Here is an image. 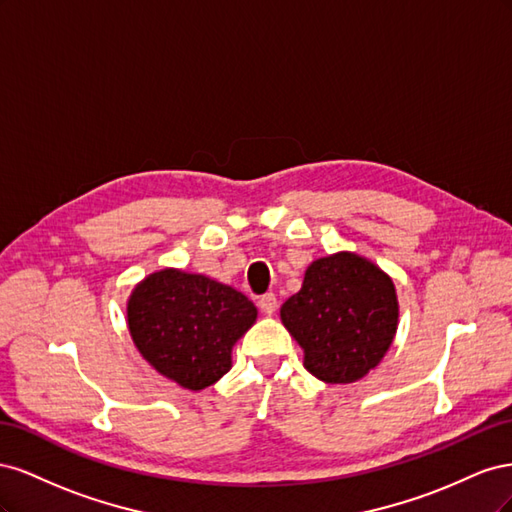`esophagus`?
<instances>
[{
	"mask_svg": "<svg viewBox=\"0 0 512 512\" xmlns=\"http://www.w3.org/2000/svg\"><path fill=\"white\" fill-rule=\"evenodd\" d=\"M258 305H260V309L262 312H265L267 316H271L275 309H277V297L273 292H267L265 297H260V301H258Z\"/></svg>",
	"mask_w": 512,
	"mask_h": 512,
	"instance_id": "1",
	"label": "esophagus"
}]
</instances>
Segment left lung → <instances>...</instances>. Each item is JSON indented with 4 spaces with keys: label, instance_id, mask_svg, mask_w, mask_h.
<instances>
[{
    "label": "left lung",
    "instance_id": "obj_1",
    "mask_svg": "<svg viewBox=\"0 0 512 512\" xmlns=\"http://www.w3.org/2000/svg\"><path fill=\"white\" fill-rule=\"evenodd\" d=\"M282 324L303 348V367L329 384L365 378L389 352L399 301L389 273L354 252L307 267L303 286L280 309Z\"/></svg>",
    "mask_w": 512,
    "mask_h": 512
}]
</instances>
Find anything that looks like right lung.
<instances>
[{"label":"right lung","instance_id":"1","mask_svg":"<svg viewBox=\"0 0 512 512\" xmlns=\"http://www.w3.org/2000/svg\"><path fill=\"white\" fill-rule=\"evenodd\" d=\"M126 314L143 359L181 389L203 391L232 367V346L258 309L232 286L166 267L134 286Z\"/></svg>","mask_w":512,"mask_h":512}]
</instances>
